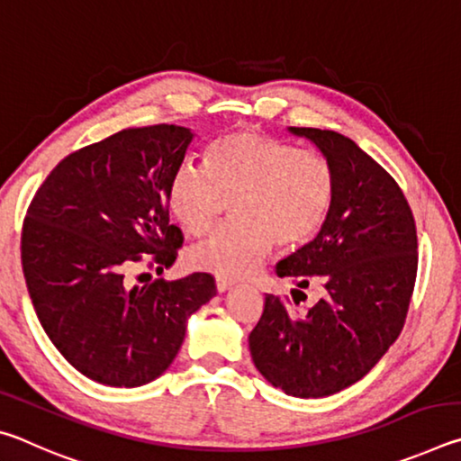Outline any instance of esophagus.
Listing matches in <instances>:
<instances>
[{
    "instance_id": "34e87169",
    "label": "esophagus",
    "mask_w": 461,
    "mask_h": 461,
    "mask_svg": "<svg viewBox=\"0 0 461 461\" xmlns=\"http://www.w3.org/2000/svg\"><path fill=\"white\" fill-rule=\"evenodd\" d=\"M231 285H233L231 278H225V276H217V278H215V286H217V291H220V293L228 291V288H230Z\"/></svg>"
}]
</instances>
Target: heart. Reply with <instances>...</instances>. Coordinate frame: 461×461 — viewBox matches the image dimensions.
Instances as JSON below:
<instances>
[{"label":"heart","instance_id":"obj_1","mask_svg":"<svg viewBox=\"0 0 461 461\" xmlns=\"http://www.w3.org/2000/svg\"><path fill=\"white\" fill-rule=\"evenodd\" d=\"M335 193L327 156L256 130L233 131L207 152V168L185 162L168 185V209L191 236H205L231 201L233 223L194 246L189 262L217 276L254 272L272 246L305 244L321 228Z\"/></svg>","mask_w":461,"mask_h":461}]
</instances>
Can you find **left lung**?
<instances>
[{"label": "left lung", "instance_id": "left-lung-1", "mask_svg": "<svg viewBox=\"0 0 461 461\" xmlns=\"http://www.w3.org/2000/svg\"><path fill=\"white\" fill-rule=\"evenodd\" d=\"M291 131L327 156L335 193L317 238L280 262L276 275L299 288L319 283L323 296L296 313L267 294L248 339L272 386L319 399L364 378L399 338L417 278V228L401 186L354 140L331 130Z\"/></svg>", "mask_w": 461, "mask_h": 461}]
</instances>
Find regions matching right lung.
<instances>
[{
	"label": "right lung",
	"instance_id": "add662e5",
	"mask_svg": "<svg viewBox=\"0 0 461 461\" xmlns=\"http://www.w3.org/2000/svg\"><path fill=\"white\" fill-rule=\"evenodd\" d=\"M193 138L170 123L122 130L65 156L28 207L22 268L36 315L65 360L99 384L158 378L186 319L217 293L207 272L128 283L134 264L160 272L183 248L168 185Z\"/></svg>",
	"mask_w": 461,
	"mask_h": 461
}]
</instances>
